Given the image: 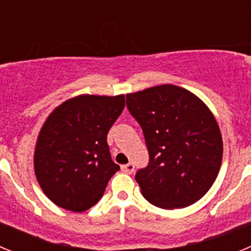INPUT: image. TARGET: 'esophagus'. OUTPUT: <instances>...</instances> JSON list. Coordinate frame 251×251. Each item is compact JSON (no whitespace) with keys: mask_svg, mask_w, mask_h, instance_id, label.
I'll return each mask as SVG.
<instances>
[{"mask_svg":"<svg viewBox=\"0 0 251 251\" xmlns=\"http://www.w3.org/2000/svg\"><path fill=\"white\" fill-rule=\"evenodd\" d=\"M122 171L126 172V174H133V171H134V165L133 163H127V165L122 166Z\"/></svg>","mask_w":251,"mask_h":251,"instance_id":"esophagus-1","label":"esophagus"}]
</instances>
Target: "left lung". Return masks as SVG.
Segmentation results:
<instances>
[{
    "instance_id": "left-lung-1",
    "label": "left lung",
    "mask_w": 251,
    "mask_h": 251,
    "mask_svg": "<svg viewBox=\"0 0 251 251\" xmlns=\"http://www.w3.org/2000/svg\"><path fill=\"white\" fill-rule=\"evenodd\" d=\"M145 134L150 163L136 174L142 195L161 208H181L210 190L223 161V138L211 110L181 86L163 84L127 94Z\"/></svg>"
}]
</instances>
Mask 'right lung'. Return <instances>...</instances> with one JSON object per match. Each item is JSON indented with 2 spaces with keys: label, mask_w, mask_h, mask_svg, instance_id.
<instances>
[{
  "label": "right lung",
  "mask_w": 251,
  "mask_h": 251,
  "mask_svg": "<svg viewBox=\"0 0 251 251\" xmlns=\"http://www.w3.org/2000/svg\"><path fill=\"white\" fill-rule=\"evenodd\" d=\"M124 95H77L56 106L37 137L34 168L37 182L55 205L83 212L98 202L110 177L106 134L123 112Z\"/></svg>",
  "instance_id": "right-lung-1"
}]
</instances>
